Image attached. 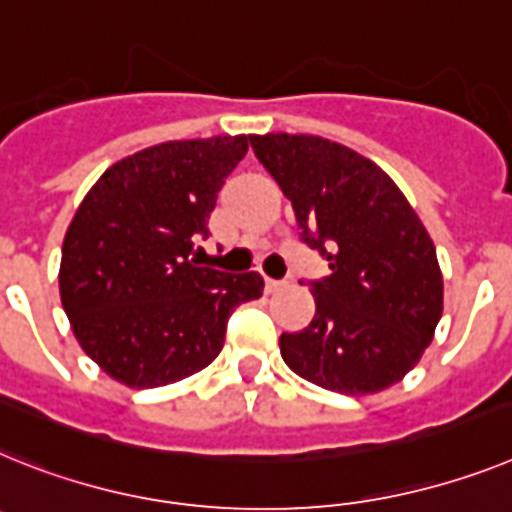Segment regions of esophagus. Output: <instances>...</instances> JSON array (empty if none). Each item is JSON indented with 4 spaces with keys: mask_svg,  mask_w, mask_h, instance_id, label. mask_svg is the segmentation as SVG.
<instances>
[{
    "mask_svg": "<svg viewBox=\"0 0 512 512\" xmlns=\"http://www.w3.org/2000/svg\"><path fill=\"white\" fill-rule=\"evenodd\" d=\"M282 287H285V282H282V279L266 277V292H277V290H282Z\"/></svg>",
    "mask_w": 512,
    "mask_h": 512,
    "instance_id": "obj_1",
    "label": "esophagus"
}]
</instances>
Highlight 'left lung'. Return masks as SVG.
Returning a JSON list of instances; mask_svg holds the SVG:
<instances>
[{
	"label": "left lung",
	"mask_w": 512,
	"mask_h": 512,
	"mask_svg": "<svg viewBox=\"0 0 512 512\" xmlns=\"http://www.w3.org/2000/svg\"><path fill=\"white\" fill-rule=\"evenodd\" d=\"M251 147L329 261L310 282L316 316L279 336L292 373L362 396L399 383L443 316V274L425 225L373 160L313 134H253Z\"/></svg>",
	"instance_id": "obj_1"
}]
</instances>
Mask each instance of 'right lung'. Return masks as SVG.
<instances>
[{
    "mask_svg": "<svg viewBox=\"0 0 512 512\" xmlns=\"http://www.w3.org/2000/svg\"><path fill=\"white\" fill-rule=\"evenodd\" d=\"M246 152L243 134L155 144L111 165L82 199L61 248V305L113 381L157 388L199 373L220 355L230 313L261 298L256 272L191 259Z\"/></svg>",
    "mask_w": 512,
    "mask_h": 512,
    "instance_id": "add662e5",
    "label": "right lung"
}]
</instances>
